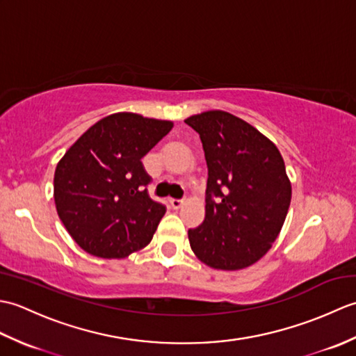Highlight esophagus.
<instances>
[{
  "mask_svg": "<svg viewBox=\"0 0 356 356\" xmlns=\"http://www.w3.org/2000/svg\"><path fill=\"white\" fill-rule=\"evenodd\" d=\"M170 205H171L172 209H179V208H182L184 200H180V199H170Z\"/></svg>",
  "mask_w": 356,
  "mask_h": 356,
  "instance_id": "34e87169",
  "label": "esophagus"
}]
</instances>
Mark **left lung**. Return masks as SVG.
Instances as JSON below:
<instances>
[{
    "label": "left lung",
    "instance_id": "left-lung-1",
    "mask_svg": "<svg viewBox=\"0 0 356 356\" xmlns=\"http://www.w3.org/2000/svg\"><path fill=\"white\" fill-rule=\"evenodd\" d=\"M185 124L199 133L208 165L205 220L188 231L193 252L209 268L245 269L269 251L286 220L292 186L283 157L228 111H203Z\"/></svg>",
    "mask_w": 356,
    "mask_h": 356
}]
</instances>
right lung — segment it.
Wrapping results in <instances>:
<instances>
[{
	"label": "right lung",
	"instance_id": "1",
	"mask_svg": "<svg viewBox=\"0 0 356 356\" xmlns=\"http://www.w3.org/2000/svg\"><path fill=\"white\" fill-rule=\"evenodd\" d=\"M171 120L115 113L97 120L58 162L53 197L58 216L86 252L125 259L145 248L165 214L149 199L142 157L165 138Z\"/></svg>",
	"mask_w": 356,
	"mask_h": 356
}]
</instances>
